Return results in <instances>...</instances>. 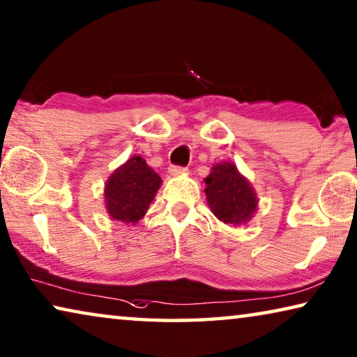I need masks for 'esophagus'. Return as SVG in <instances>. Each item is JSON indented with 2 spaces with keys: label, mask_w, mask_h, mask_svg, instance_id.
Returning a JSON list of instances; mask_svg holds the SVG:
<instances>
[{
  "label": "esophagus",
  "mask_w": 357,
  "mask_h": 357,
  "mask_svg": "<svg viewBox=\"0 0 357 357\" xmlns=\"http://www.w3.org/2000/svg\"><path fill=\"white\" fill-rule=\"evenodd\" d=\"M169 174H172V176H181V174H184L185 172H188V169L185 168H183V167H169Z\"/></svg>",
  "instance_id": "1"
}]
</instances>
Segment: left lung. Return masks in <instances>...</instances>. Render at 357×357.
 Returning a JSON list of instances; mask_svg holds the SVG:
<instances>
[{
  "label": "left lung",
  "instance_id": "1",
  "mask_svg": "<svg viewBox=\"0 0 357 357\" xmlns=\"http://www.w3.org/2000/svg\"><path fill=\"white\" fill-rule=\"evenodd\" d=\"M206 202L218 220L225 225H243L257 211V192L231 162L216 163L205 178Z\"/></svg>",
  "mask_w": 357,
  "mask_h": 357
}]
</instances>
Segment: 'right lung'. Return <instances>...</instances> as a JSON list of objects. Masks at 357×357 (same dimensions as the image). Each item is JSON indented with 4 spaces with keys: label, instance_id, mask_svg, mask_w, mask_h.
<instances>
[{
    "label": "right lung",
    "instance_id": "right-lung-1",
    "mask_svg": "<svg viewBox=\"0 0 357 357\" xmlns=\"http://www.w3.org/2000/svg\"><path fill=\"white\" fill-rule=\"evenodd\" d=\"M162 185V178L139 155L131 157L105 183V210L115 221L136 225Z\"/></svg>",
    "mask_w": 357,
    "mask_h": 357
}]
</instances>
